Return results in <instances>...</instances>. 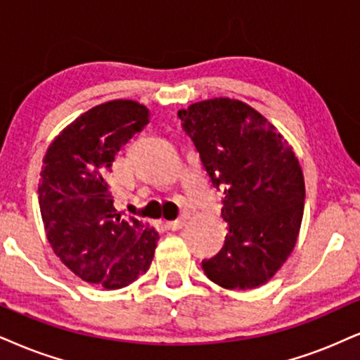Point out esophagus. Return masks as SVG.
<instances>
[{
    "label": "esophagus",
    "mask_w": 360,
    "mask_h": 360,
    "mask_svg": "<svg viewBox=\"0 0 360 360\" xmlns=\"http://www.w3.org/2000/svg\"><path fill=\"white\" fill-rule=\"evenodd\" d=\"M185 224H187V219H185V217H184V219L167 221V227L170 229V230H180V229L185 227Z\"/></svg>",
    "instance_id": "esophagus-1"
}]
</instances>
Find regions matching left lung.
<instances>
[{
	"label": "left lung",
	"mask_w": 360,
	"mask_h": 360,
	"mask_svg": "<svg viewBox=\"0 0 360 360\" xmlns=\"http://www.w3.org/2000/svg\"><path fill=\"white\" fill-rule=\"evenodd\" d=\"M179 117L225 195L229 233L219 254L202 262L203 272L230 290L264 285L292 254L302 224L305 184L294 148L240 100L197 101Z\"/></svg>",
	"instance_id": "1"
}]
</instances>
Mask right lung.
<instances>
[{"instance_id": "add662e5", "label": "right lung", "mask_w": 360, "mask_h": 360, "mask_svg": "<svg viewBox=\"0 0 360 360\" xmlns=\"http://www.w3.org/2000/svg\"><path fill=\"white\" fill-rule=\"evenodd\" d=\"M148 122L139 101H106L63 128L43 158L38 200L48 242L77 277L106 290L143 275L160 238L113 207L108 184L115 155Z\"/></svg>"}]
</instances>
